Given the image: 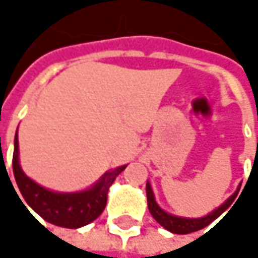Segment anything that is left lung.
<instances>
[{"instance_id": "8db88e82", "label": "left lung", "mask_w": 258, "mask_h": 258, "mask_svg": "<svg viewBox=\"0 0 258 258\" xmlns=\"http://www.w3.org/2000/svg\"><path fill=\"white\" fill-rule=\"evenodd\" d=\"M239 188L233 192L232 196L223 203L220 205L217 209H214L212 212H209L208 215L205 217H200V218H186V217H178V215H172L169 212H166L163 208H160V205L155 202V196H154V191L151 188V183L149 180L146 182V196H148V209L151 212V215L155 218V221L163 226L166 230L172 233H176V234H186V233H192L200 230V229H205L206 226H209L214 220H217L223 212H226L230 205L234 202L237 192H239Z\"/></svg>"}]
</instances>
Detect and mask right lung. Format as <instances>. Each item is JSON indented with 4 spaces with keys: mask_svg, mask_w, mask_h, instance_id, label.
<instances>
[{
    "mask_svg": "<svg viewBox=\"0 0 258 258\" xmlns=\"http://www.w3.org/2000/svg\"><path fill=\"white\" fill-rule=\"evenodd\" d=\"M125 167H127V164L119 166L112 170H107L94 185H91L89 188L82 189V191H75V192L52 191L49 188L41 186L40 183L28 178L24 173L21 163H19L18 133L15 136L13 175H15L18 186H19V191H21L22 197L25 199L28 206L34 212H37L44 221L59 226V227L79 229V227H83V226L92 223L95 218H98L106 208L107 192H109L110 185ZM26 211H28V208H26Z\"/></svg>",
    "mask_w": 258,
    "mask_h": 258,
    "instance_id": "1",
    "label": "right lung"
}]
</instances>
